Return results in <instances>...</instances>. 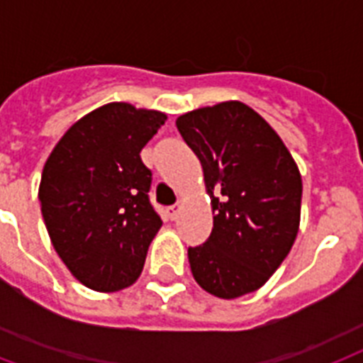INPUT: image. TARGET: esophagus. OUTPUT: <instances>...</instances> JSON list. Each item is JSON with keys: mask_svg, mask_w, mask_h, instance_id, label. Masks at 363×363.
Here are the masks:
<instances>
[{"mask_svg": "<svg viewBox=\"0 0 363 363\" xmlns=\"http://www.w3.org/2000/svg\"><path fill=\"white\" fill-rule=\"evenodd\" d=\"M179 213H181V203L171 205V207H167V216H169L171 220H177Z\"/></svg>", "mask_w": 363, "mask_h": 363, "instance_id": "obj_1", "label": "esophagus"}]
</instances>
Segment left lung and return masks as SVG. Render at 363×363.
Wrapping results in <instances>:
<instances>
[{
	"label": "left lung",
	"mask_w": 363,
	"mask_h": 363,
	"mask_svg": "<svg viewBox=\"0 0 363 363\" xmlns=\"http://www.w3.org/2000/svg\"><path fill=\"white\" fill-rule=\"evenodd\" d=\"M203 167L213 232L188 248L199 286L216 298H241L264 286L286 258L299 228L301 175L277 131L241 101L177 118Z\"/></svg>",
	"instance_id": "1"
}]
</instances>
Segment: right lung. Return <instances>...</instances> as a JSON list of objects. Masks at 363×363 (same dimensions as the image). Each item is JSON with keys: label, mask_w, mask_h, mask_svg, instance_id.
<instances>
[{"label": "right lung", "mask_w": 363, "mask_h": 363, "mask_svg": "<svg viewBox=\"0 0 363 363\" xmlns=\"http://www.w3.org/2000/svg\"><path fill=\"white\" fill-rule=\"evenodd\" d=\"M165 121L160 111L107 104L71 125L43 167L39 201L50 241L96 292L131 286L162 228L139 152Z\"/></svg>", "instance_id": "add662e5"}]
</instances>
